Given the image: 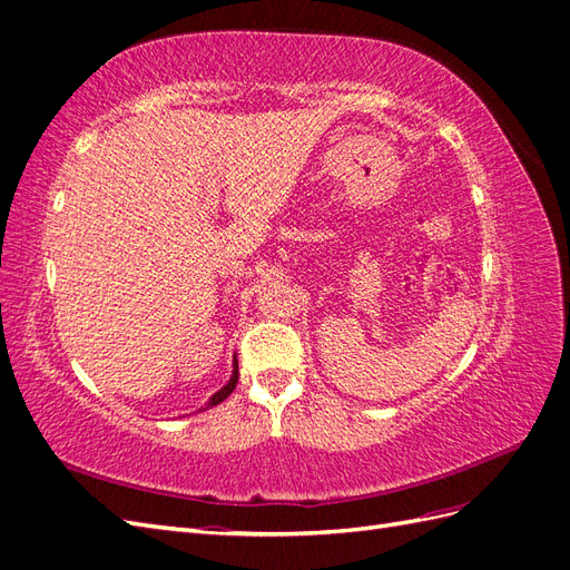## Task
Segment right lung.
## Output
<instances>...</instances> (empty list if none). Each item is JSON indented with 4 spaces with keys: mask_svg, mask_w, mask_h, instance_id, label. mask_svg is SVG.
Instances as JSON below:
<instances>
[{
    "mask_svg": "<svg viewBox=\"0 0 570 570\" xmlns=\"http://www.w3.org/2000/svg\"><path fill=\"white\" fill-rule=\"evenodd\" d=\"M237 358H235V364H233V375H230V381L226 383V385H223L214 396H212V400H209V404H206L204 409H209V406H216V404H220L223 400H226V396L235 390V385H237Z\"/></svg>",
    "mask_w": 570,
    "mask_h": 570,
    "instance_id": "1",
    "label": "right lung"
}]
</instances>
